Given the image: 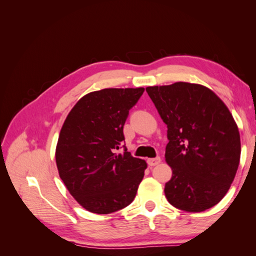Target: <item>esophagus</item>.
Instances as JSON below:
<instances>
[{"mask_svg":"<svg viewBox=\"0 0 256 256\" xmlns=\"http://www.w3.org/2000/svg\"><path fill=\"white\" fill-rule=\"evenodd\" d=\"M160 161H161V158H160V157L150 158V159H147V164H148V166H154L159 164Z\"/></svg>","mask_w":256,"mask_h":256,"instance_id":"obj_1","label":"esophagus"}]
</instances>
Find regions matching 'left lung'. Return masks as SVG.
<instances>
[{
    "mask_svg": "<svg viewBox=\"0 0 256 256\" xmlns=\"http://www.w3.org/2000/svg\"><path fill=\"white\" fill-rule=\"evenodd\" d=\"M146 92L168 126L166 160L173 170L164 188L168 203L189 212L212 208L226 194L239 166L233 116L200 84L176 82Z\"/></svg>",
    "mask_w": 256,
    "mask_h": 256,
    "instance_id": "obj_1",
    "label": "left lung"
}]
</instances>
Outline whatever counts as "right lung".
<instances>
[{"label":"right lung","mask_w":256,"mask_h":256,"mask_svg":"<svg viewBox=\"0 0 256 256\" xmlns=\"http://www.w3.org/2000/svg\"><path fill=\"white\" fill-rule=\"evenodd\" d=\"M144 88H104L82 97L58 136L56 160L70 194L90 212L111 214L136 198L146 162L127 152L124 125ZM122 148V154L116 152Z\"/></svg>","instance_id":"right-lung-1"}]
</instances>
